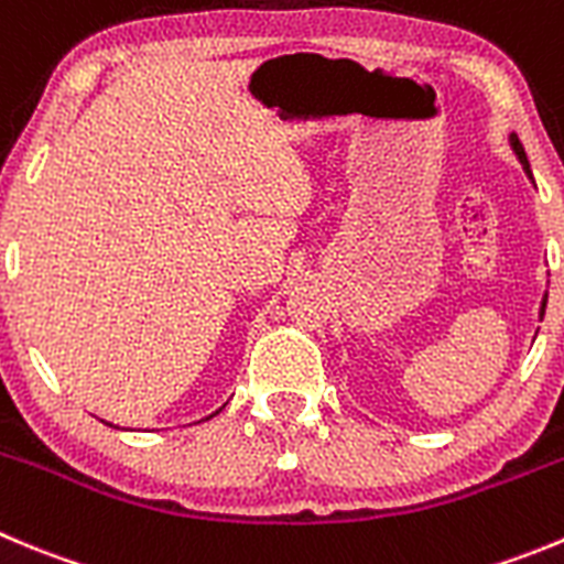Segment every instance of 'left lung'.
<instances>
[{"instance_id": "8db88e82", "label": "left lung", "mask_w": 564, "mask_h": 564, "mask_svg": "<svg viewBox=\"0 0 564 564\" xmlns=\"http://www.w3.org/2000/svg\"><path fill=\"white\" fill-rule=\"evenodd\" d=\"M509 147H512V152L514 155H518V161L523 163V172L525 175L531 177V166H529V158H525V150H523V144H520V139H518V133H509ZM545 303H549V294H543V303H540V319L545 317Z\"/></svg>"}]
</instances>
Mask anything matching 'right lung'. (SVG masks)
<instances>
[{"label": "right lung", "mask_w": 564, "mask_h": 564, "mask_svg": "<svg viewBox=\"0 0 564 564\" xmlns=\"http://www.w3.org/2000/svg\"><path fill=\"white\" fill-rule=\"evenodd\" d=\"M219 412H223V409H217V412H214V414H219ZM214 414H208V417H214ZM208 417H205V420H208ZM108 425H113V423H108ZM113 429H119V425H113Z\"/></svg>", "instance_id": "1"}]
</instances>
